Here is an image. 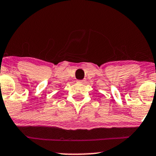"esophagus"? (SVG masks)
Segmentation results:
<instances>
[{"instance_id":"esophagus-1","label":"esophagus","mask_w":156,"mask_h":156,"mask_svg":"<svg viewBox=\"0 0 156 156\" xmlns=\"http://www.w3.org/2000/svg\"><path fill=\"white\" fill-rule=\"evenodd\" d=\"M85 81H86V80H78V82H79V83H84Z\"/></svg>"}]
</instances>
